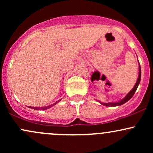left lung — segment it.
I'll return each instance as SVG.
<instances>
[{"label":"left lung","instance_id":"obj_1","mask_svg":"<svg viewBox=\"0 0 153 153\" xmlns=\"http://www.w3.org/2000/svg\"><path fill=\"white\" fill-rule=\"evenodd\" d=\"M140 79H141V68H140V65L139 64V76H138L137 80V82H136V83H135L134 88H133L131 89V90L129 91V93H128V94L125 96V97L124 98V99L121 100V101H118V102L101 103V102H100V101H99V102L101 103L102 105H104V106H121V105L124 104V103L127 102V101H129V100L133 96H134V93L136 92L137 88L139 84H140Z\"/></svg>","mask_w":153,"mask_h":153}]
</instances>
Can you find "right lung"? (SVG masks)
I'll list each match as a JSON object with an SVG mask.
<instances>
[{"label": "right lung", "mask_w": 153, "mask_h": 153, "mask_svg": "<svg viewBox=\"0 0 153 153\" xmlns=\"http://www.w3.org/2000/svg\"><path fill=\"white\" fill-rule=\"evenodd\" d=\"M59 101H60V100H59V101H57V102L54 103L53 104H51V105H50V106H45V107H31V106H29V108H34V109H37V110L38 109H39V110H46V109H48V108H51V107H52V106H54V105H55V104H57V103H58Z\"/></svg>", "instance_id": "obj_1"}]
</instances>
